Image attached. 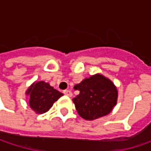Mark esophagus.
Listing matches in <instances>:
<instances>
[{"label":"esophagus","mask_w":151,"mask_h":151,"mask_svg":"<svg viewBox=\"0 0 151 151\" xmlns=\"http://www.w3.org/2000/svg\"><path fill=\"white\" fill-rule=\"evenodd\" d=\"M64 94L66 95V96H68V97H72L73 96V93L70 90H65L64 91Z\"/></svg>","instance_id":"1"}]
</instances>
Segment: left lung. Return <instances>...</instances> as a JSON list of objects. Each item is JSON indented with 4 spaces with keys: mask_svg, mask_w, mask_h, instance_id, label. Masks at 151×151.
<instances>
[{
    "mask_svg": "<svg viewBox=\"0 0 151 151\" xmlns=\"http://www.w3.org/2000/svg\"><path fill=\"white\" fill-rule=\"evenodd\" d=\"M79 93L73 99L78 114L93 121L108 114L117 103L118 92L114 83L101 74L85 78L74 86Z\"/></svg>",
    "mask_w": 151,
    "mask_h": 151,
    "instance_id": "left-lung-1",
    "label": "left lung"
}]
</instances>
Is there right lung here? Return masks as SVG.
<instances>
[{"instance_id": "add662e5", "label": "right lung", "mask_w": 151, "mask_h": 151, "mask_svg": "<svg viewBox=\"0 0 151 151\" xmlns=\"http://www.w3.org/2000/svg\"><path fill=\"white\" fill-rule=\"evenodd\" d=\"M29 96V106L37 114L47 112L63 93L54 89L49 83L45 81L34 82L26 91Z\"/></svg>"}]
</instances>
